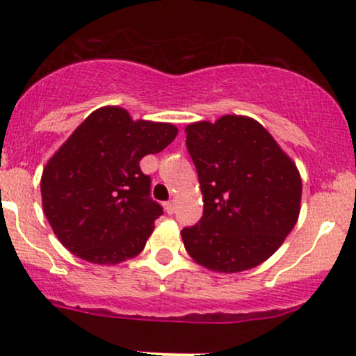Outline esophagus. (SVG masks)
Instances as JSON below:
<instances>
[{
    "mask_svg": "<svg viewBox=\"0 0 356 356\" xmlns=\"http://www.w3.org/2000/svg\"><path fill=\"white\" fill-rule=\"evenodd\" d=\"M164 207H165V212H167V214H169V216L174 214V212H175V204H174V201L165 202Z\"/></svg>",
    "mask_w": 356,
    "mask_h": 356,
    "instance_id": "obj_1",
    "label": "esophagus"
}]
</instances>
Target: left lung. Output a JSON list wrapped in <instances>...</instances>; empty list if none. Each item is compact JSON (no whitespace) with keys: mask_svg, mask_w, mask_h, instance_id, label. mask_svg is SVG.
Masks as SVG:
<instances>
[{"mask_svg":"<svg viewBox=\"0 0 356 356\" xmlns=\"http://www.w3.org/2000/svg\"><path fill=\"white\" fill-rule=\"evenodd\" d=\"M186 134L204 212L195 226L181 231L184 248L211 271L259 266L280 249L300 216L303 186L296 164L251 117L194 122Z\"/></svg>","mask_w":356,"mask_h":356,"instance_id":"1","label":"left lung"}]
</instances>
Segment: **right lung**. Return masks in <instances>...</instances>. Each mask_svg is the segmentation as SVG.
<instances>
[{
	"label": "right lung",
	"instance_id": "add662e5",
	"mask_svg": "<svg viewBox=\"0 0 356 356\" xmlns=\"http://www.w3.org/2000/svg\"><path fill=\"white\" fill-rule=\"evenodd\" d=\"M164 122L132 120L122 107L97 108L47 162L43 212L68 251L93 264H118L145 248L162 207L150 199L142 157L177 136Z\"/></svg>",
	"mask_w": 356,
	"mask_h": 356
}]
</instances>
